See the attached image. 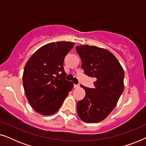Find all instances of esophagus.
<instances>
[{
    "instance_id": "esophagus-1",
    "label": "esophagus",
    "mask_w": 146,
    "mask_h": 146,
    "mask_svg": "<svg viewBox=\"0 0 146 146\" xmlns=\"http://www.w3.org/2000/svg\"><path fill=\"white\" fill-rule=\"evenodd\" d=\"M79 87V84H74V88H77Z\"/></svg>"
}]
</instances>
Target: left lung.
Masks as SVG:
<instances>
[{
    "label": "left lung",
    "instance_id": "1",
    "mask_svg": "<svg viewBox=\"0 0 146 146\" xmlns=\"http://www.w3.org/2000/svg\"><path fill=\"white\" fill-rule=\"evenodd\" d=\"M76 49L84 72L96 80L94 88L81 85L86 95L78 102V115L84 122H99L116 106L124 88V72L115 56L108 50L88 45L77 46Z\"/></svg>",
    "mask_w": 146,
    "mask_h": 146
}]
</instances>
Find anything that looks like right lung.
<instances>
[{"label": "right lung", "mask_w": 146, "mask_h": 146, "mask_svg": "<svg viewBox=\"0 0 146 146\" xmlns=\"http://www.w3.org/2000/svg\"><path fill=\"white\" fill-rule=\"evenodd\" d=\"M71 42L47 44L37 50L26 64L23 82L26 97L36 112L44 115L58 110L73 88L65 79L64 58L74 47Z\"/></svg>", "instance_id": "right-lung-1"}]
</instances>
